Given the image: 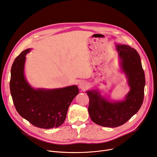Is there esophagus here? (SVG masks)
<instances>
[{"label": "esophagus", "instance_id": "1", "mask_svg": "<svg viewBox=\"0 0 157 157\" xmlns=\"http://www.w3.org/2000/svg\"><path fill=\"white\" fill-rule=\"evenodd\" d=\"M78 86L79 88L82 89V90H85L87 87V84L85 81H81L79 82V84H78Z\"/></svg>", "mask_w": 157, "mask_h": 157}]
</instances>
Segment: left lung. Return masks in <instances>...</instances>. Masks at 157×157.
<instances>
[{
  "label": "left lung",
  "instance_id": "obj_1",
  "mask_svg": "<svg viewBox=\"0 0 157 157\" xmlns=\"http://www.w3.org/2000/svg\"><path fill=\"white\" fill-rule=\"evenodd\" d=\"M116 49L120 68L125 74L130 87L124 99L110 101L97 90L86 91L90 118L98 125L111 128L123 125L137 113L143 102L145 86L144 72L137 52L125 44H116Z\"/></svg>",
  "mask_w": 157,
  "mask_h": 157
}]
</instances>
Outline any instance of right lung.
Returning <instances> with one entry per match:
<instances>
[{"label": "right lung", "mask_w": 157, "mask_h": 157, "mask_svg": "<svg viewBox=\"0 0 157 157\" xmlns=\"http://www.w3.org/2000/svg\"><path fill=\"white\" fill-rule=\"evenodd\" d=\"M30 50L23 51L11 67L10 91L15 108L21 117L37 127H59L64 122L79 89L76 85L55 89L33 88L24 74L25 56Z\"/></svg>", "instance_id": "add662e5"}]
</instances>
